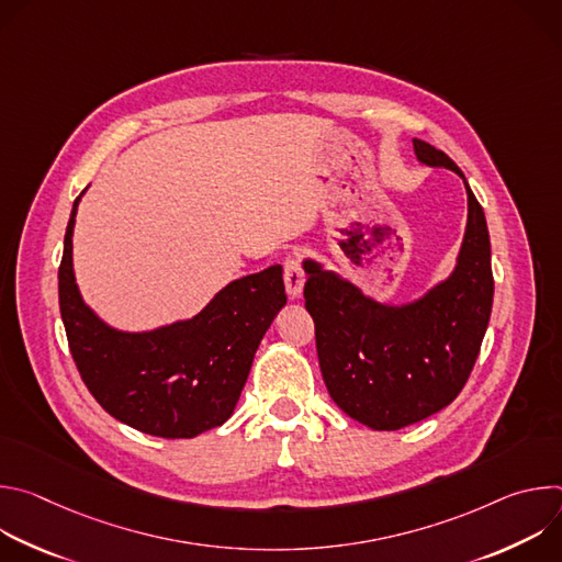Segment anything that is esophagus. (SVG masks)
Masks as SVG:
<instances>
[{"instance_id":"34e87169","label":"esophagus","mask_w":562,"mask_h":562,"mask_svg":"<svg viewBox=\"0 0 562 562\" xmlns=\"http://www.w3.org/2000/svg\"><path fill=\"white\" fill-rule=\"evenodd\" d=\"M284 286L291 297H300L304 289V271L295 258H289L284 262Z\"/></svg>"}]
</instances>
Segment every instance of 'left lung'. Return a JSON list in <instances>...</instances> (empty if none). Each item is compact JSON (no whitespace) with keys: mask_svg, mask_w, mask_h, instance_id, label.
I'll return each instance as SVG.
<instances>
[{"mask_svg":"<svg viewBox=\"0 0 562 562\" xmlns=\"http://www.w3.org/2000/svg\"><path fill=\"white\" fill-rule=\"evenodd\" d=\"M418 162L458 173L467 228L453 273L407 304H382L353 282L304 260V306L315 323L319 371L334 403L353 420L395 431L453 403L483 345L492 302V245L485 211L453 159L414 139Z\"/></svg>","mask_w":562,"mask_h":562,"instance_id":"8db88e82","label":"left lung"}]
</instances>
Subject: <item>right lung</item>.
Masks as SVG:
<instances>
[{
    "mask_svg": "<svg viewBox=\"0 0 562 562\" xmlns=\"http://www.w3.org/2000/svg\"><path fill=\"white\" fill-rule=\"evenodd\" d=\"M82 195L70 211L57 276L61 323L79 375L115 420L142 434L195 438L224 425L260 340L286 304L282 267L233 280L191 319L142 334L117 331L85 304L75 284L72 226Z\"/></svg>",
    "mask_w": 562,
    "mask_h": 562,
    "instance_id": "obj_1",
    "label": "right lung"
}]
</instances>
